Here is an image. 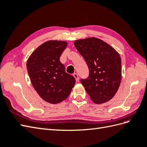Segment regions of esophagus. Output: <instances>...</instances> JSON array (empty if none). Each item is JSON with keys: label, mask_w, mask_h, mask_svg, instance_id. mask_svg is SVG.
<instances>
[{"label": "esophagus", "mask_w": 147, "mask_h": 147, "mask_svg": "<svg viewBox=\"0 0 147 147\" xmlns=\"http://www.w3.org/2000/svg\"><path fill=\"white\" fill-rule=\"evenodd\" d=\"M73 76L74 77V78L76 79V82H79V76H78V74L77 73H74V74H73Z\"/></svg>", "instance_id": "1"}]
</instances>
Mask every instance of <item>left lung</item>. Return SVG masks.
Instances as JSON below:
<instances>
[{"label":"left lung","mask_w":147,"mask_h":147,"mask_svg":"<svg viewBox=\"0 0 147 147\" xmlns=\"http://www.w3.org/2000/svg\"><path fill=\"white\" fill-rule=\"evenodd\" d=\"M74 46L89 69L88 78L81 80L92 100L101 104L114 97L120 86V55L108 43L95 37L77 40Z\"/></svg>","instance_id":"obj_1"}]
</instances>
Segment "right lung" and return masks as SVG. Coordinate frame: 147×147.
<instances>
[{
	"label": "right lung",
	"instance_id": "add662e5",
	"mask_svg": "<svg viewBox=\"0 0 147 147\" xmlns=\"http://www.w3.org/2000/svg\"><path fill=\"white\" fill-rule=\"evenodd\" d=\"M67 42L49 40L38 47L26 62L28 73L33 88L43 100L56 104L66 99L76 80L65 73L59 60Z\"/></svg>",
	"mask_w": 147,
	"mask_h": 147
}]
</instances>
